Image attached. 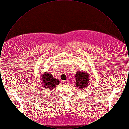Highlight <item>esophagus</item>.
Masks as SVG:
<instances>
[{"instance_id":"obj_1","label":"esophagus","mask_w":129,"mask_h":129,"mask_svg":"<svg viewBox=\"0 0 129 129\" xmlns=\"http://www.w3.org/2000/svg\"><path fill=\"white\" fill-rule=\"evenodd\" d=\"M64 82L65 84H66V83H67L68 81L67 80H65V81H64Z\"/></svg>"}]
</instances>
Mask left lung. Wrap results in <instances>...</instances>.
Here are the masks:
<instances>
[{"label": "left lung", "instance_id": "obj_1", "mask_svg": "<svg viewBox=\"0 0 129 129\" xmlns=\"http://www.w3.org/2000/svg\"><path fill=\"white\" fill-rule=\"evenodd\" d=\"M75 79L76 85L80 89H84L88 85V75L85 72H77L75 75Z\"/></svg>", "mask_w": 129, "mask_h": 129}]
</instances>
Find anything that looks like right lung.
<instances>
[{"mask_svg":"<svg viewBox=\"0 0 129 129\" xmlns=\"http://www.w3.org/2000/svg\"><path fill=\"white\" fill-rule=\"evenodd\" d=\"M43 85L46 88L52 90L59 83V81L54 78L51 74H48L43 75Z\"/></svg>","mask_w":129,"mask_h":129,"instance_id":"1","label":"right lung"}]
</instances>
